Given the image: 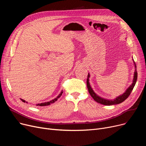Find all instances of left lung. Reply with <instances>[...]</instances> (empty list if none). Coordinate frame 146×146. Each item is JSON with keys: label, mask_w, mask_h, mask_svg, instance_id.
Instances as JSON below:
<instances>
[{"label": "left lung", "mask_w": 146, "mask_h": 146, "mask_svg": "<svg viewBox=\"0 0 146 146\" xmlns=\"http://www.w3.org/2000/svg\"><path fill=\"white\" fill-rule=\"evenodd\" d=\"M134 63L135 64V70L134 72V78H133V82L132 85L130 86L127 89V90L125 92L122 94V95H120L119 96H118L116 99H113V100H108V99H104L100 96H99L98 95H97L95 92L93 90V89H92V88L90 87V85L89 84V78L90 77L89 73H88V79H87V81H86V83H87V87L88 89V91L90 95V96L92 97V98L94 99V100L99 103L101 104L105 105H116V104H119L122 103V102H124L125 99H127V98L129 96V95L131 94V92H132L135 83L137 80V70H136V64L135 63L134 61Z\"/></svg>", "instance_id": "obj_1"}]
</instances>
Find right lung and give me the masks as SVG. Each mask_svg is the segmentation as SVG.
<instances>
[{"mask_svg": "<svg viewBox=\"0 0 146 146\" xmlns=\"http://www.w3.org/2000/svg\"><path fill=\"white\" fill-rule=\"evenodd\" d=\"M63 91H61V92L60 93V94H59V95L56 98H55V99H52V101H49V102H44V103H41V104H36V106H47V105H50L51 104H52V103H54V102H55L56 101H57V99L61 96V95H62V94H63ZM21 100L23 102H25V101H24V100H23V99H21Z\"/></svg>", "mask_w": 146, "mask_h": 146, "instance_id": "right-lung-1", "label": "right lung"}]
</instances>
